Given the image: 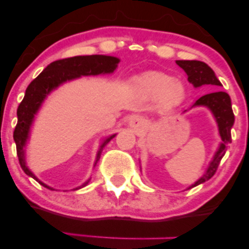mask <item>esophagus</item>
Here are the masks:
<instances>
[{"mask_svg": "<svg viewBox=\"0 0 249 249\" xmlns=\"http://www.w3.org/2000/svg\"><path fill=\"white\" fill-rule=\"evenodd\" d=\"M130 126L134 128L136 131H142L146 127V121H145L144 117L142 116H133L130 119Z\"/></svg>", "mask_w": 249, "mask_h": 249, "instance_id": "34e87169", "label": "esophagus"}]
</instances>
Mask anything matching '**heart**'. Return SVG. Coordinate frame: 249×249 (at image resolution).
<instances>
[{"instance_id":"b5f03b06","label":"heart","mask_w":249,"mask_h":249,"mask_svg":"<svg viewBox=\"0 0 249 249\" xmlns=\"http://www.w3.org/2000/svg\"><path fill=\"white\" fill-rule=\"evenodd\" d=\"M139 90L148 97L161 96L166 103L174 104L184 97L185 88L181 82L160 72L148 73L138 83Z\"/></svg>"}]
</instances>
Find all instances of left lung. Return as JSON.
Instances as JSON below:
<instances>
[{
	"label": "left lung",
	"mask_w": 249,
	"mask_h": 249,
	"mask_svg": "<svg viewBox=\"0 0 249 249\" xmlns=\"http://www.w3.org/2000/svg\"><path fill=\"white\" fill-rule=\"evenodd\" d=\"M176 63L187 73L188 82L193 84L194 88H199L205 84L221 87V83L216 78L214 71L208 67L206 63L200 61H177ZM207 107L212 111L214 117H215V121L218 123L219 134L221 137L222 142L220 144L216 153L214 154L213 160L210 162V166L207 167L206 172L190 188L207 181L215 174L220 161H221L222 157L225 156L226 150H227V145L232 142L231 128L234 124V113L232 110L231 97L224 91H216V92L200 97L198 101L194 103L192 107Z\"/></svg>",
	"instance_id": "8db88e82"
}]
</instances>
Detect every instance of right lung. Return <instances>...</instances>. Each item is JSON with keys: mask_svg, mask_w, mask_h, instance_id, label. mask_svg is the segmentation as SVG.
Listing matches in <instances>:
<instances>
[{"mask_svg": "<svg viewBox=\"0 0 249 249\" xmlns=\"http://www.w3.org/2000/svg\"><path fill=\"white\" fill-rule=\"evenodd\" d=\"M119 59L117 57L104 56V55H91V56H75L70 58H63L50 63L44 70L39 73L38 76L34 79L33 82L28 85L25 90V95L23 101L18 105L17 108V124L14 131V141L16 142L17 157H18L19 165L25 174L31 177L38 181L42 186L53 188L47 186L36 178L29 168L25 165L24 157V147L27 144L28 138H29L30 126L34 122V117L41 107L42 103L47 98L53 90L58 88L63 83L71 81V79L78 78L81 76H96L101 73H111L116 70L118 65ZM116 134H112L108 138L103 142L99 147L98 153H97L96 162L101 158L103 148L112 138H115ZM89 182L82 185L85 186ZM78 190V188H76Z\"/></svg>", "mask_w": 249, "mask_h": 249, "instance_id": "1", "label": "right lung"}]
</instances>
